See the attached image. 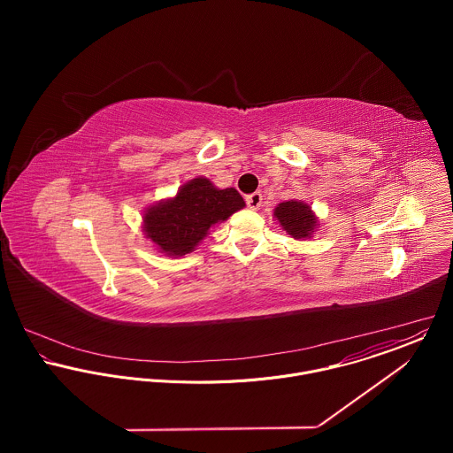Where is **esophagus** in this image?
Returning <instances> with one entry per match:
<instances>
[{"mask_svg": "<svg viewBox=\"0 0 453 453\" xmlns=\"http://www.w3.org/2000/svg\"><path fill=\"white\" fill-rule=\"evenodd\" d=\"M246 202H248V207L250 209H259V205H261V202H263V195L259 194V192H255V194L248 195L246 196Z\"/></svg>", "mask_w": 453, "mask_h": 453, "instance_id": "1", "label": "esophagus"}]
</instances>
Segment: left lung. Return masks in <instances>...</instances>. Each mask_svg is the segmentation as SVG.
I'll return each instance as SVG.
<instances>
[{
  "instance_id": "8db88e82",
  "label": "left lung",
  "mask_w": 453,
  "mask_h": 453,
  "mask_svg": "<svg viewBox=\"0 0 453 453\" xmlns=\"http://www.w3.org/2000/svg\"><path fill=\"white\" fill-rule=\"evenodd\" d=\"M273 218L282 226V230L295 241L312 239L314 232L321 225L312 207L303 200L280 202L273 209Z\"/></svg>"
}]
</instances>
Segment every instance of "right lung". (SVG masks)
Instances as JSON below:
<instances>
[{
  "instance_id": "1",
  "label": "right lung",
  "mask_w": 453,
  "mask_h": 453,
  "mask_svg": "<svg viewBox=\"0 0 453 453\" xmlns=\"http://www.w3.org/2000/svg\"><path fill=\"white\" fill-rule=\"evenodd\" d=\"M246 207L235 188H218L207 178H194L178 194L148 205L142 232L165 257H185L207 237L209 230Z\"/></svg>"
}]
</instances>
